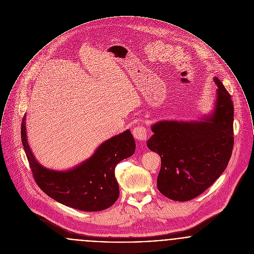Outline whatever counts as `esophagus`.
Segmentation results:
<instances>
[{"instance_id":"1","label":"esophagus","mask_w":254,"mask_h":254,"mask_svg":"<svg viewBox=\"0 0 254 254\" xmlns=\"http://www.w3.org/2000/svg\"><path fill=\"white\" fill-rule=\"evenodd\" d=\"M133 135L136 140H145L148 136L146 128L142 125L135 126L133 129Z\"/></svg>"}]
</instances>
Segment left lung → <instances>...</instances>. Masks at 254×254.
<instances>
[{
  "instance_id": "1",
  "label": "left lung",
  "mask_w": 254,
  "mask_h": 254,
  "mask_svg": "<svg viewBox=\"0 0 254 254\" xmlns=\"http://www.w3.org/2000/svg\"><path fill=\"white\" fill-rule=\"evenodd\" d=\"M214 107L199 121H160L151 126L147 147L161 160L157 186L168 199L187 201L199 196L227 168L233 148V103L223 83Z\"/></svg>"
}]
</instances>
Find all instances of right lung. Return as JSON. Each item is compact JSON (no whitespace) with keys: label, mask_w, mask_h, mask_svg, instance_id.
Returning a JSON list of instances; mask_svg holds the SVG:
<instances>
[{"label":"right lung","mask_w":254,"mask_h":254,"mask_svg":"<svg viewBox=\"0 0 254 254\" xmlns=\"http://www.w3.org/2000/svg\"><path fill=\"white\" fill-rule=\"evenodd\" d=\"M26 120L27 115L22 121V143L34 180L48 196L82 211H100L115 203L120 196L115 168L135 150L130 130L102 142L89 159L76 166L54 170L43 166L33 155L27 141Z\"/></svg>","instance_id":"obj_1"}]
</instances>
